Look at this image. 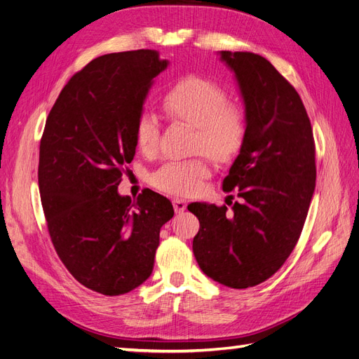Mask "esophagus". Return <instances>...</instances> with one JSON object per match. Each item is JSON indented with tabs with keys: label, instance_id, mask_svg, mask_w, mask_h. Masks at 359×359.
Wrapping results in <instances>:
<instances>
[{
	"label": "esophagus",
	"instance_id": "obj_1",
	"mask_svg": "<svg viewBox=\"0 0 359 359\" xmlns=\"http://www.w3.org/2000/svg\"><path fill=\"white\" fill-rule=\"evenodd\" d=\"M172 203H173V210H175V212H184V211H186V206H187L186 201L177 198V199L172 201Z\"/></svg>",
	"mask_w": 359,
	"mask_h": 359
}]
</instances>
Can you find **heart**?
<instances>
[{
	"label": "heart",
	"instance_id": "1",
	"mask_svg": "<svg viewBox=\"0 0 359 359\" xmlns=\"http://www.w3.org/2000/svg\"><path fill=\"white\" fill-rule=\"evenodd\" d=\"M163 109L173 121H182L196 130L193 147L217 163L233 160L245 144L247 115L240 104L229 103V95L217 83L202 78L177 82L163 95ZM160 137L156 114L144 112L135 127V140L144 154H153ZM208 173L205 160H172L151 177L153 186L170 194L196 191Z\"/></svg>",
	"mask_w": 359,
	"mask_h": 359
}]
</instances>
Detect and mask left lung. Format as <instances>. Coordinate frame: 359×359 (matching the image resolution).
Instances as JSON below:
<instances>
[{
	"instance_id": "8db88e82",
	"label": "left lung",
	"mask_w": 359,
	"mask_h": 359,
	"mask_svg": "<svg viewBox=\"0 0 359 359\" xmlns=\"http://www.w3.org/2000/svg\"><path fill=\"white\" fill-rule=\"evenodd\" d=\"M240 88L247 137L223 181L232 211L190 203L199 219L193 253L203 274L232 289L262 283L295 248L316 186L314 139L301 97L266 58L220 50Z\"/></svg>"
}]
</instances>
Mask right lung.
Instances as JSON below:
<instances>
[{"label": "right lung", "instance_id": "obj_1", "mask_svg": "<svg viewBox=\"0 0 359 359\" xmlns=\"http://www.w3.org/2000/svg\"><path fill=\"white\" fill-rule=\"evenodd\" d=\"M168 66L151 49L93 60L60 93L40 140L52 244L69 273L103 295H123L151 276L160 229L173 217L170 201L153 190L136 201L118 193L148 91Z\"/></svg>", "mask_w": 359, "mask_h": 359}]
</instances>
